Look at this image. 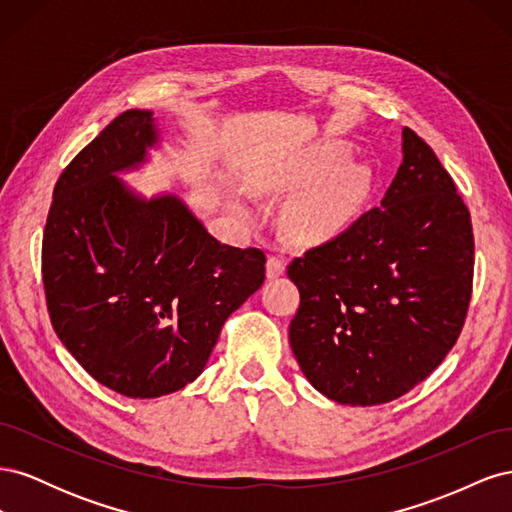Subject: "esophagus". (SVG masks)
Instances as JSON below:
<instances>
[{
  "mask_svg": "<svg viewBox=\"0 0 512 512\" xmlns=\"http://www.w3.org/2000/svg\"><path fill=\"white\" fill-rule=\"evenodd\" d=\"M286 271V262L280 256H269L267 258V277L273 280V277H280Z\"/></svg>",
  "mask_w": 512,
  "mask_h": 512,
  "instance_id": "esophagus-1",
  "label": "esophagus"
}]
</instances>
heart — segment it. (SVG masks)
Masks as SVG:
<instances>
[{
  "label": "heart",
  "mask_w": 512,
  "mask_h": 512,
  "mask_svg": "<svg viewBox=\"0 0 512 512\" xmlns=\"http://www.w3.org/2000/svg\"><path fill=\"white\" fill-rule=\"evenodd\" d=\"M344 160L342 147L322 145L254 179V188L262 194H292L305 188L282 211L284 235L294 245L327 243L359 218L371 194V170ZM232 207L245 222L254 220V209L243 200L237 198Z\"/></svg>",
  "instance_id": "b5f03b06"
}]
</instances>
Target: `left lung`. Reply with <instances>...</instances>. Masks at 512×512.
I'll return each mask as SVG.
<instances>
[{
    "label": "left lung",
    "instance_id": "obj_1",
    "mask_svg": "<svg viewBox=\"0 0 512 512\" xmlns=\"http://www.w3.org/2000/svg\"><path fill=\"white\" fill-rule=\"evenodd\" d=\"M404 162L380 207L288 265L301 303L290 348L337 404L412 391L457 342L474 275L470 211L433 149L401 132Z\"/></svg>",
    "mask_w": 512,
    "mask_h": 512
}]
</instances>
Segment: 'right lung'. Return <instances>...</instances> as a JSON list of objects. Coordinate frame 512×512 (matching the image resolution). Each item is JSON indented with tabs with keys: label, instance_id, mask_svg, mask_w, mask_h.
Here are the masks:
<instances>
[{
	"label": "right lung",
	"instance_id": "obj_1",
	"mask_svg": "<svg viewBox=\"0 0 512 512\" xmlns=\"http://www.w3.org/2000/svg\"><path fill=\"white\" fill-rule=\"evenodd\" d=\"M151 111L121 113L59 175L42 239L46 307L91 378L153 399L194 382L226 318L265 282V254L211 237L175 194L117 173L158 145Z\"/></svg>",
	"mask_w": 512,
	"mask_h": 512
}]
</instances>
